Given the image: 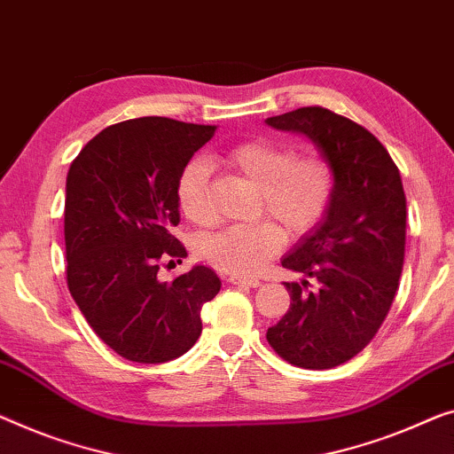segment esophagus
I'll return each mask as SVG.
<instances>
[{
  "label": "esophagus",
  "instance_id": "obj_1",
  "mask_svg": "<svg viewBox=\"0 0 454 454\" xmlns=\"http://www.w3.org/2000/svg\"><path fill=\"white\" fill-rule=\"evenodd\" d=\"M230 283L234 286H248V287H259L261 279H254V277H240V275H230L228 277Z\"/></svg>",
  "mask_w": 454,
  "mask_h": 454
}]
</instances>
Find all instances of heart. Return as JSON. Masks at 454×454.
<instances>
[{
  "label": "heart",
  "mask_w": 454,
  "mask_h": 454,
  "mask_svg": "<svg viewBox=\"0 0 454 454\" xmlns=\"http://www.w3.org/2000/svg\"><path fill=\"white\" fill-rule=\"evenodd\" d=\"M230 167L261 192L259 212L270 222L236 224L200 240L207 262L228 273H256L283 245V234L297 239L324 218L334 195V171L317 154L297 157L295 146L275 138H250L226 154ZM207 160L195 157L181 168L177 201L193 224L212 222L207 204Z\"/></svg>",
  "instance_id": "b5f03b06"
}]
</instances>
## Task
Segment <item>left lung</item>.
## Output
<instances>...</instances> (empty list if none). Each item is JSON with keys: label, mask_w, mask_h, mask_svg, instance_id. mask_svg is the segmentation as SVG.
<instances>
[{"label": "left lung", "mask_w": 454, "mask_h": 454, "mask_svg": "<svg viewBox=\"0 0 454 454\" xmlns=\"http://www.w3.org/2000/svg\"><path fill=\"white\" fill-rule=\"evenodd\" d=\"M265 121L312 140L334 171L326 214L281 261L303 279L283 283L292 306L267 330V340L295 367L333 369L373 340L400 286L402 177L373 134L326 107H300ZM309 278L318 283L314 293L307 292Z\"/></svg>", "instance_id": "left-lung-1"}]
</instances>
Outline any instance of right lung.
I'll return each instance as SVG.
<instances>
[{
	"label": "right lung",
	"instance_id": "obj_1",
	"mask_svg": "<svg viewBox=\"0 0 454 454\" xmlns=\"http://www.w3.org/2000/svg\"><path fill=\"white\" fill-rule=\"evenodd\" d=\"M215 126L146 116L107 126L71 162L65 192L67 286L96 334L120 356L157 364L201 334V306L222 281L195 265L171 283L162 259H184L177 179ZM173 262V261H171Z\"/></svg>",
	"mask_w": 454,
	"mask_h": 454
}]
</instances>
